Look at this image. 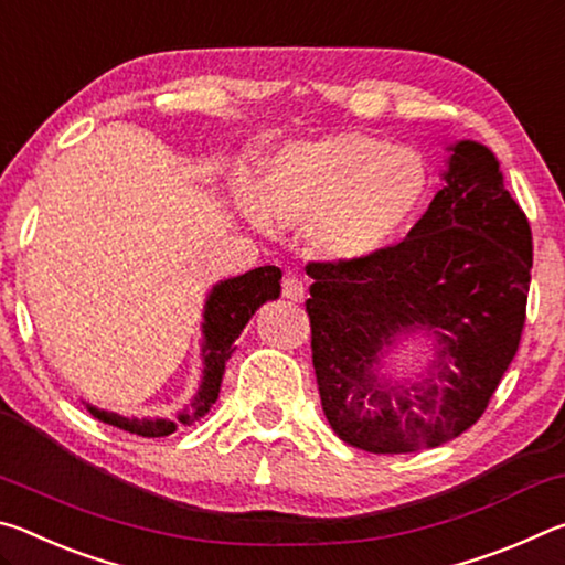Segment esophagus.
<instances>
[{
	"instance_id": "esophagus-1",
	"label": "esophagus",
	"mask_w": 565,
	"mask_h": 565,
	"mask_svg": "<svg viewBox=\"0 0 565 565\" xmlns=\"http://www.w3.org/2000/svg\"><path fill=\"white\" fill-rule=\"evenodd\" d=\"M281 294H284V299H289V301H303V296H306L303 281L299 279V276H286Z\"/></svg>"
}]
</instances>
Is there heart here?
I'll return each mask as SVG.
<instances>
[{
  "label": "heart",
  "instance_id": "heart-1",
  "mask_svg": "<svg viewBox=\"0 0 565 565\" xmlns=\"http://www.w3.org/2000/svg\"><path fill=\"white\" fill-rule=\"evenodd\" d=\"M426 194L428 169L414 149L331 134L271 151L246 206L256 226L306 224L313 254L356 264L394 246Z\"/></svg>",
  "mask_w": 565,
  "mask_h": 565
}]
</instances>
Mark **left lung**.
Segmentation results:
<instances>
[{
  "label": "left lung",
  "mask_w": 565,
  "mask_h": 565,
  "mask_svg": "<svg viewBox=\"0 0 565 565\" xmlns=\"http://www.w3.org/2000/svg\"><path fill=\"white\" fill-rule=\"evenodd\" d=\"M444 186L404 242L356 264H309L313 371L341 441L371 454L436 448L471 428L519 351L533 266L531 226L489 147H448ZM426 335L424 375L387 369Z\"/></svg>",
  "instance_id": "1"
}]
</instances>
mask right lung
Masks as SVG:
<instances>
[{
	"instance_id": "1",
	"label": "right lung",
	"mask_w": 565,
	"mask_h": 565,
	"mask_svg": "<svg viewBox=\"0 0 565 565\" xmlns=\"http://www.w3.org/2000/svg\"><path fill=\"white\" fill-rule=\"evenodd\" d=\"M281 294V269L276 266H259L234 279H224L212 286L204 301V321H202V379L191 404L177 414V418H151V416H121L114 411H104L82 401L94 418L104 424L117 426L121 431L157 438L174 434L179 424H194L209 414L216 404L222 379L226 371V361L234 353V341L238 333L259 309L262 303L279 299Z\"/></svg>"
}]
</instances>
